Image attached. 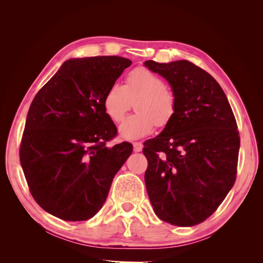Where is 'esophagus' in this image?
<instances>
[{
	"instance_id": "1",
	"label": "esophagus",
	"mask_w": 263,
	"mask_h": 263,
	"mask_svg": "<svg viewBox=\"0 0 263 263\" xmlns=\"http://www.w3.org/2000/svg\"><path fill=\"white\" fill-rule=\"evenodd\" d=\"M133 146H134L135 153H140V151L142 150V142H140V141L133 142Z\"/></svg>"
}]
</instances>
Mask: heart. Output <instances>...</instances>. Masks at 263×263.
<instances>
[{
    "label": "heart",
    "instance_id": "heart-1",
    "mask_svg": "<svg viewBox=\"0 0 263 263\" xmlns=\"http://www.w3.org/2000/svg\"><path fill=\"white\" fill-rule=\"evenodd\" d=\"M136 114L125 119L119 133L128 139H138L168 126L177 112V97L161 77L138 67L127 73L124 85L114 83L103 97V108L110 121L119 123L135 102Z\"/></svg>",
    "mask_w": 263,
    "mask_h": 263
}]
</instances>
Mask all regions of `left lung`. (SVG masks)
<instances>
[{
    "label": "left lung",
    "instance_id": "left-lung-1",
    "mask_svg": "<svg viewBox=\"0 0 263 263\" xmlns=\"http://www.w3.org/2000/svg\"><path fill=\"white\" fill-rule=\"evenodd\" d=\"M166 79L177 112L156 138L144 142L145 183L157 216L169 224H201L218 209L236 181L240 137L217 81L187 60L145 61Z\"/></svg>",
    "mask_w": 263,
    "mask_h": 263
}]
</instances>
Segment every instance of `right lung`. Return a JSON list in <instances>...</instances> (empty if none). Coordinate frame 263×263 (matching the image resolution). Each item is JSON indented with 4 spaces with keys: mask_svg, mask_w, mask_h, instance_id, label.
<instances>
[{
    "mask_svg": "<svg viewBox=\"0 0 263 263\" xmlns=\"http://www.w3.org/2000/svg\"><path fill=\"white\" fill-rule=\"evenodd\" d=\"M132 65L118 55L66 61L31 102L20 160L29 192L43 210L63 220L93 217L132 153L103 108L108 87Z\"/></svg>",
    "mask_w": 263,
    "mask_h": 263,
    "instance_id": "right-lung-1",
    "label": "right lung"
}]
</instances>
